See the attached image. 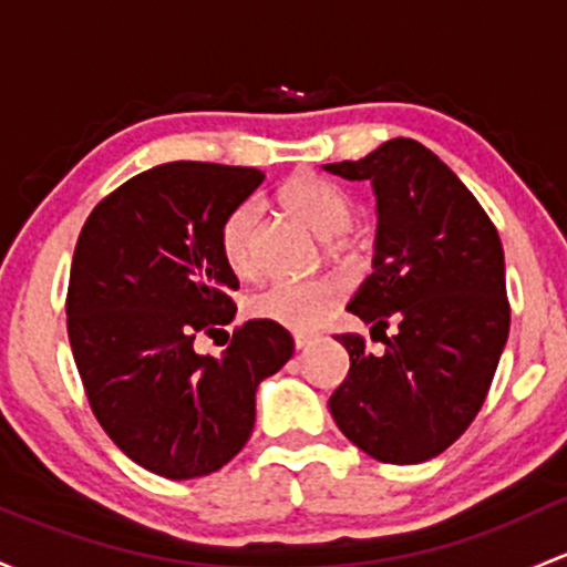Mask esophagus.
Listing matches in <instances>:
<instances>
[{
    "label": "esophagus",
    "instance_id": "esophagus-1",
    "mask_svg": "<svg viewBox=\"0 0 567 567\" xmlns=\"http://www.w3.org/2000/svg\"><path fill=\"white\" fill-rule=\"evenodd\" d=\"M293 342L299 350L307 348V344L315 342V333H293Z\"/></svg>",
    "mask_w": 567,
    "mask_h": 567
}]
</instances>
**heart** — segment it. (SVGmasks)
Listing matches in <instances>:
<instances>
[{"instance_id":"obj_1","label":"heart","mask_w":567,"mask_h":567,"mask_svg":"<svg viewBox=\"0 0 567 567\" xmlns=\"http://www.w3.org/2000/svg\"><path fill=\"white\" fill-rule=\"evenodd\" d=\"M279 200L293 217L326 236V249L331 255L344 252L342 230L353 223V198L342 187L320 178L315 174H299L279 189ZM255 223H258V208L249 200L230 208L228 217L219 225V252H223L225 266L236 277L247 279L258 271V252H255ZM342 299V285L333 277H312L299 279V282H271L266 288L255 290L247 299L249 318L277 323L290 331H309L337 307Z\"/></svg>"}]
</instances>
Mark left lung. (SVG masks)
Listing matches in <instances>:
<instances>
[{"label":"left lung","mask_w":567,"mask_h":567,"mask_svg":"<svg viewBox=\"0 0 567 567\" xmlns=\"http://www.w3.org/2000/svg\"><path fill=\"white\" fill-rule=\"evenodd\" d=\"M323 168L374 187V271L348 309L385 344L374 355L359 333H339L350 372L329 410L378 462H426L473 424L508 339L503 244L475 195L419 141H385Z\"/></svg>","instance_id":"1"}]
</instances>
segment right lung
Masks as SVG:
<instances>
[{"label":"right lung","instance_id":"right-lung-1","mask_svg":"<svg viewBox=\"0 0 567 567\" xmlns=\"http://www.w3.org/2000/svg\"><path fill=\"white\" fill-rule=\"evenodd\" d=\"M264 171L165 163L133 176L83 223L68 337L94 419L135 464L171 481L228 464L255 426V391L293 355L277 323L238 326L223 359L195 353L234 320L236 274L219 225Z\"/></svg>","mask_w":567,"mask_h":567}]
</instances>
